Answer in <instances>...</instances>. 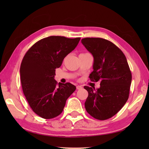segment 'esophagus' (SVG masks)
I'll return each mask as SVG.
<instances>
[{"label": "esophagus", "instance_id": "1", "mask_svg": "<svg viewBox=\"0 0 149 149\" xmlns=\"http://www.w3.org/2000/svg\"><path fill=\"white\" fill-rule=\"evenodd\" d=\"M82 88H83L82 86H79V85L76 86V89H81Z\"/></svg>", "mask_w": 149, "mask_h": 149}]
</instances>
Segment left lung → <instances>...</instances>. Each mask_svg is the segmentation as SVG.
Listing matches in <instances>:
<instances>
[{"label": "left lung", "mask_w": 149, "mask_h": 149, "mask_svg": "<svg viewBox=\"0 0 149 149\" xmlns=\"http://www.w3.org/2000/svg\"><path fill=\"white\" fill-rule=\"evenodd\" d=\"M81 43L94 57L91 81H100V88L85 86L88 96L86 110L94 118L104 120L112 118L127 102L132 74L123 52L109 40L101 38H84Z\"/></svg>", "instance_id": "obj_1"}]
</instances>
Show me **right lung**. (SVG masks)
Here are the masks:
<instances>
[{"label":"right lung","instance_id":"obj_1","mask_svg":"<svg viewBox=\"0 0 149 149\" xmlns=\"http://www.w3.org/2000/svg\"><path fill=\"white\" fill-rule=\"evenodd\" d=\"M81 38L50 36L36 42L26 52L20 65L22 90L31 109L43 119L59 116L76 89L70 83L54 79L55 69L78 45Z\"/></svg>","mask_w":149,"mask_h":149}]
</instances>
